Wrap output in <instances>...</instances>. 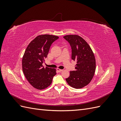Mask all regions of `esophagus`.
Returning <instances> with one entry per match:
<instances>
[{
  "mask_svg": "<svg viewBox=\"0 0 121 121\" xmlns=\"http://www.w3.org/2000/svg\"><path fill=\"white\" fill-rule=\"evenodd\" d=\"M56 70H57V71L58 72H62L63 71V69H56Z\"/></svg>",
  "mask_w": 121,
  "mask_h": 121,
  "instance_id": "34e87169",
  "label": "esophagus"
}]
</instances>
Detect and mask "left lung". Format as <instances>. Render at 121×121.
<instances>
[{
  "mask_svg": "<svg viewBox=\"0 0 121 121\" xmlns=\"http://www.w3.org/2000/svg\"><path fill=\"white\" fill-rule=\"evenodd\" d=\"M72 48V59L77 61L75 71L69 72L65 80L69 85L80 89L87 85L92 80L96 68L94 55L89 45L80 36L69 35L64 36Z\"/></svg>",
  "mask_w": 121,
  "mask_h": 121,
  "instance_id": "obj_1",
  "label": "left lung"
}]
</instances>
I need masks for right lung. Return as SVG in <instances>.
I'll list each match as a JSON object with an SVG mask.
<instances>
[{
    "mask_svg": "<svg viewBox=\"0 0 121 121\" xmlns=\"http://www.w3.org/2000/svg\"><path fill=\"white\" fill-rule=\"evenodd\" d=\"M59 37L52 35L38 36L29 43L22 59L25 77L33 87L42 90L48 87L56 75L55 69L44 68L42 64L47 56L52 43Z\"/></svg>",
    "mask_w": 121,
    "mask_h": 121,
    "instance_id": "obj_1",
    "label": "right lung"
}]
</instances>
